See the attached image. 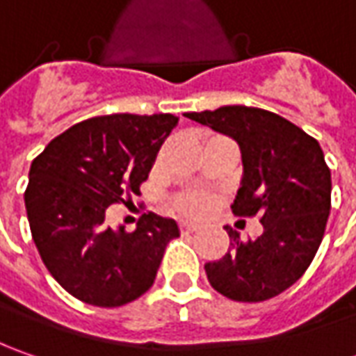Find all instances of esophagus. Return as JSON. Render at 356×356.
<instances>
[{"label": "esophagus", "mask_w": 356, "mask_h": 356, "mask_svg": "<svg viewBox=\"0 0 356 356\" xmlns=\"http://www.w3.org/2000/svg\"><path fill=\"white\" fill-rule=\"evenodd\" d=\"M196 229H198L196 224H190V222H182V224H180V232H182V234H192V232H196Z\"/></svg>", "instance_id": "esophagus-1"}]
</instances>
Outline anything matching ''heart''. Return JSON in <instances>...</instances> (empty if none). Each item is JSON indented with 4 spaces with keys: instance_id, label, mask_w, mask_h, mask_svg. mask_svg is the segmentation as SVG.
Segmentation results:
<instances>
[{
    "instance_id": "obj_1",
    "label": "heart",
    "mask_w": 356,
    "mask_h": 356,
    "mask_svg": "<svg viewBox=\"0 0 356 356\" xmlns=\"http://www.w3.org/2000/svg\"><path fill=\"white\" fill-rule=\"evenodd\" d=\"M216 202V196L210 192H204V190H190L184 192L180 196H176L174 200V206L176 210L184 216H202L206 213Z\"/></svg>"
}]
</instances>
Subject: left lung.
<instances>
[{
	"label": "left lung",
	"mask_w": 356,
	"mask_h": 356,
	"mask_svg": "<svg viewBox=\"0 0 356 356\" xmlns=\"http://www.w3.org/2000/svg\"><path fill=\"white\" fill-rule=\"evenodd\" d=\"M216 132L232 136L241 150V188L232 212L257 216L264 234L239 238L226 226L229 250L204 269L218 293L257 303L289 289L311 266L331 210V170L319 143L287 118L253 106H220L186 113Z\"/></svg>",
	"instance_id": "8db88e82"
}]
</instances>
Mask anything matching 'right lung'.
Returning a JSON list of instances; mask_svg holds the SVG:
<instances>
[{
    "label": "right lung",
    "mask_w": 356,
    "mask_h": 356,
    "mask_svg": "<svg viewBox=\"0 0 356 356\" xmlns=\"http://www.w3.org/2000/svg\"><path fill=\"white\" fill-rule=\"evenodd\" d=\"M178 117L106 115L83 120L31 162L25 210L37 252L65 291L97 307H120L156 280L170 218L148 212L134 232L104 224L111 204L138 194Z\"/></svg>",
    "instance_id": "obj_1"
}]
</instances>
